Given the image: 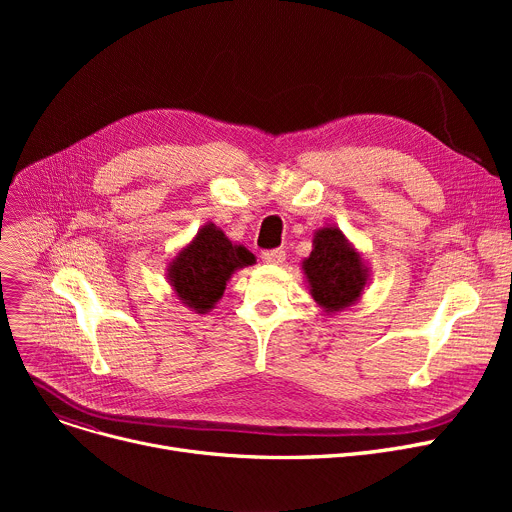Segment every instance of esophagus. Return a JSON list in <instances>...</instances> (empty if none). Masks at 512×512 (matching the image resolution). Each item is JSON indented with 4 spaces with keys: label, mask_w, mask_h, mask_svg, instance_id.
I'll list each match as a JSON object with an SVG mask.
<instances>
[{
    "label": "esophagus",
    "mask_w": 512,
    "mask_h": 512,
    "mask_svg": "<svg viewBox=\"0 0 512 512\" xmlns=\"http://www.w3.org/2000/svg\"><path fill=\"white\" fill-rule=\"evenodd\" d=\"M261 259H263L265 263H270V265H280V263H284V259H286V253H284L282 249L263 251V253H261Z\"/></svg>",
    "instance_id": "34e87169"
}]
</instances>
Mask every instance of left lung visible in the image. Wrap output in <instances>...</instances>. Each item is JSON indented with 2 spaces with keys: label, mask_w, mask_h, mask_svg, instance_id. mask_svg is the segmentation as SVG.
Masks as SVG:
<instances>
[{
  "label": "left lung",
  "mask_w": 512,
  "mask_h": 512,
  "mask_svg": "<svg viewBox=\"0 0 512 512\" xmlns=\"http://www.w3.org/2000/svg\"><path fill=\"white\" fill-rule=\"evenodd\" d=\"M301 270L313 301L326 315L353 307L369 282V265L361 251L338 226L313 232V251L303 259Z\"/></svg>",
  "instance_id": "8db88e82"
}]
</instances>
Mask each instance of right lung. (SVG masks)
<instances>
[{"label":"right lung","mask_w":512,"mask_h":512,"mask_svg":"<svg viewBox=\"0 0 512 512\" xmlns=\"http://www.w3.org/2000/svg\"><path fill=\"white\" fill-rule=\"evenodd\" d=\"M255 261L247 247L236 245L222 228L207 222L170 259L166 280L184 307L207 313L224 297L228 280Z\"/></svg>","instance_id":"add662e5"}]
</instances>
